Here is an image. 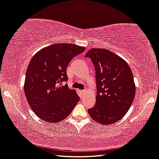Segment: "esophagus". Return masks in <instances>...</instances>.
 I'll list each match as a JSON object with an SVG mask.
<instances>
[{
  "mask_svg": "<svg viewBox=\"0 0 159 159\" xmlns=\"http://www.w3.org/2000/svg\"><path fill=\"white\" fill-rule=\"evenodd\" d=\"M79 92L80 93V95H81V96H84V95L85 93V90H79Z\"/></svg>",
  "mask_w": 159,
  "mask_h": 159,
  "instance_id": "34e87169",
  "label": "esophagus"
}]
</instances>
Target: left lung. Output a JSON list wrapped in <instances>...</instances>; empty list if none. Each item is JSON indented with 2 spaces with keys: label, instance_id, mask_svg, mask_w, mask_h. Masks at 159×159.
I'll return each instance as SVG.
<instances>
[{
  "label": "left lung",
  "instance_id": "obj_1",
  "mask_svg": "<svg viewBox=\"0 0 159 159\" xmlns=\"http://www.w3.org/2000/svg\"><path fill=\"white\" fill-rule=\"evenodd\" d=\"M85 57L91 59L95 70L96 101L88 110L90 116L102 125L117 122L127 112L134 98L132 70L122 58L107 49H91Z\"/></svg>",
  "mask_w": 159,
  "mask_h": 159
}]
</instances>
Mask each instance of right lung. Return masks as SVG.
I'll return each mask as SVG.
<instances>
[{
    "label": "right lung",
    "instance_id": "obj_1",
    "mask_svg": "<svg viewBox=\"0 0 159 159\" xmlns=\"http://www.w3.org/2000/svg\"><path fill=\"white\" fill-rule=\"evenodd\" d=\"M85 47L54 44L34 54L27 67L24 90L35 115L48 122H59L69 116L80 98L66 84V69L73 58Z\"/></svg>",
    "mask_w": 159,
    "mask_h": 159
}]
</instances>
